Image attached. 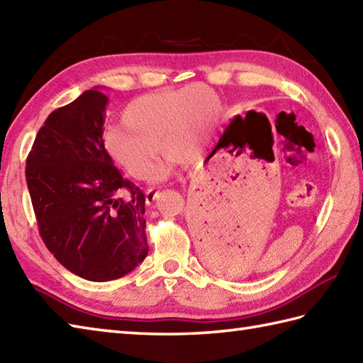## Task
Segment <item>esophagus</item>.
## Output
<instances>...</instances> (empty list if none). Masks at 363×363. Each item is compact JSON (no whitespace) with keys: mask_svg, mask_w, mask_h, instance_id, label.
I'll return each instance as SVG.
<instances>
[{"mask_svg":"<svg viewBox=\"0 0 363 363\" xmlns=\"http://www.w3.org/2000/svg\"><path fill=\"white\" fill-rule=\"evenodd\" d=\"M159 198V190H154V189H149L146 191V203L147 204H152L155 200Z\"/></svg>","mask_w":363,"mask_h":363,"instance_id":"1","label":"esophagus"}]
</instances>
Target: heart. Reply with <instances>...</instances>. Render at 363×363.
I'll return each instance as SVG.
<instances>
[{
	"instance_id": "obj_1",
	"label": "heart",
	"mask_w": 363,
	"mask_h": 363,
	"mask_svg": "<svg viewBox=\"0 0 363 363\" xmlns=\"http://www.w3.org/2000/svg\"><path fill=\"white\" fill-rule=\"evenodd\" d=\"M220 111L218 96L204 84L149 92L125 105L124 123L106 127L104 145L127 173L143 179L159 157L160 141L165 151L196 152L214 130ZM177 162L172 155L151 179H165Z\"/></svg>"
}]
</instances>
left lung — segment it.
<instances>
[{
    "label": "left lung",
    "instance_id": "left-lung-1",
    "mask_svg": "<svg viewBox=\"0 0 363 363\" xmlns=\"http://www.w3.org/2000/svg\"><path fill=\"white\" fill-rule=\"evenodd\" d=\"M225 141H226V140H225V137H223L222 140H220V143H218V146H217V147L222 146V145L225 143ZM206 257H208L211 261H212V259H216V250H214V245H212L211 242H209L208 245H206Z\"/></svg>",
    "mask_w": 363,
    "mask_h": 363
}]
</instances>
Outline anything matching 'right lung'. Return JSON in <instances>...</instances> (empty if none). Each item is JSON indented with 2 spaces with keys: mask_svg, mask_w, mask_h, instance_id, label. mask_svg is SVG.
I'll return each instance as SVG.
<instances>
[{
  "mask_svg": "<svg viewBox=\"0 0 363 363\" xmlns=\"http://www.w3.org/2000/svg\"><path fill=\"white\" fill-rule=\"evenodd\" d=\"M106 104L97 86L50 113L26 159L40 238L67 271L89 281L121 279L149 252L145 194L104 145Z\"/></svg>",
  "mask_w": 363,
  "mask_h": 363,
  "instance_id": "right-lung-1",
  "label": "right lung"
}]
</instances>
